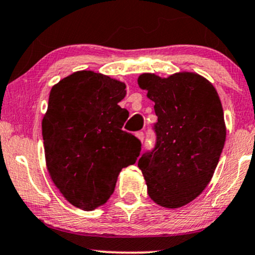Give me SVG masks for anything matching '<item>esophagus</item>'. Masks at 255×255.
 I'll list each match as a JSON object with an SVG mask.
<instances>
[{
	"label": "esophagus",
	"mask_w": 255,
	"mask_h": 255,
	"mask_svg": "<svg viewBox=\"0 0 255 255\" xmlns=\"http://www.w3.org/2000/svg\"><path fill=\"white\" fill-rule=\"evenodd\" d=\"M135 135H136L137 139H139V140L141 141V142H142V141H143V137H145V135H143V131H136Z\"/></svg>",
	"instance_id": "34e87169"
}]
</instances>
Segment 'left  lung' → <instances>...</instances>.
Here are the masks:
<instances>
[{
	"label": "left lung",
	"mask_w": 255,
	"mask_h": 255,
	"mask_svg": "<svg viewBox=\"0 0 255 255\" xmlns=\"http://www.w3.org/2000/svg\"><path fill=\"white\" fill-rule=\"evenodd\" d=\"M137 84L154 102L155 147L137 166L155 203L176 209L202 194L226 141L222 104L214 85L194 72L167 78L142 73Z\"/></svg>",
	"instance_id": "8db88e82"
}]
</instances>
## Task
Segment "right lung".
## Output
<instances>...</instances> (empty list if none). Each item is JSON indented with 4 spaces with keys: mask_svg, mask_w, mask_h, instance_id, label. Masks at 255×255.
<instances>
[{
    "mask_svg": "<svg viewBox=\"0 0 255 255\" xmlns=\"http://www.w3.org/2000/svg\"><path fill=\"white\" fill-rule=\"evenodd\" d=\"M125 96V83L94 71L72 73L51 89L42 119L46 166L82 210L106 203L122 168L140 154V140L122 130L129 115L119 106Z\"/></svg>",
    "mask_w": 255,
    "mask_h": 255,
    "instance_id": "right-lung-1",
    "label": "right lung"
}]
</instances>
